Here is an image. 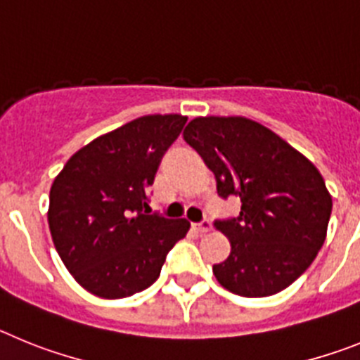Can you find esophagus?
I'll list each match as a JSON object with an SVG mask.
<instances>
[{
    "label": "esophagus",
    "instance_id": "esophagus-1",
    "mask_svg": "<svg viewBox=\"0 0 360 360\" xmlns=\"http://www.w3.org/2000/svg\"><path fill=\"white\" fill-rule=\"evenodd\" d=\"M193 229H195L196 232H200V234H205V232L211 231L212 225H211V221H209V219H203L202 224H195V225H193Z\"/></svg>",
    "mask_w": 360,
    "mask_h": 360
}]
</instances>
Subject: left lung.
<instances>
[{"mask_svg": "<svg viewBox=\"0 0 360 360\" xmlns=\"http://www.w3.org/2000/svg\"><path fill=\"white\" fill-rule=\"evenodd\" d=\"M184 141L214 173L218 195L241 200L238 218L214 224L231 241L227 259L212 266L219 285L243 297L285 290L326 240L332 196L316 165L245 117H196Z\"/></svg>", "mask_w": 360, "mask_h": 360, "instance_id": "obj_1", "label": "left lung"}]
</instances>
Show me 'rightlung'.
<instances>
[{
  "instance_id": "right-lung-1",
  "label": "right lung",
  "mask_w": 360,
  "mask_h": 360,
  "mask_svg": "<svg viewBox=\"0 0 360 360\" xmlns=\"http://www.w3.org/2000/svg\"><path fill=\"white\" fill-rule=\"evenodd\" d=\"M186 122L176 113L131 120L79 149L53 180L50 234L90 294L120 299L151 287L189 231L186 218L146 214L158 164Z\"/></svg>"
}]
</instances>
